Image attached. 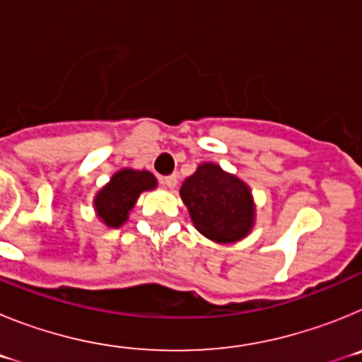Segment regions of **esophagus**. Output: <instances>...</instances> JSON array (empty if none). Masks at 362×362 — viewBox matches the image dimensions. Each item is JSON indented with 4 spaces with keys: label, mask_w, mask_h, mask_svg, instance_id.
I'll return each mask as SVG.
<instances>
[{
    "label": "esophagus",
    "mask_w": 362,
    "mask_h": 362,
    "mask_svg": "<svg viewBox=\"0 0 362 362\" xmlns=\"http://www.w3.org/2000/svg\"><path fill=\"white\" fill-rule=\"evenodd\" d=\"M161 183L165 185L166 188H175V185H177V175H175V174L165 175V177L161 179Z\"/></svg>",
    "instance_id": "obj_1"
}]
</instances>
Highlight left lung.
<instances>
[{"label": "left lung", "mask_w": 362, "mask_h": 362, "mask_svg": "<svg viewBox=\"0 0 362 362\" xmlns=\"http://www.w3.org/2000/svg\"><path fill=\"white\" fill-rule=\"evenodd\" d=\"M192 223L204 238L235 243L250 233L255 221L250 187L216 163H203L179 190Z\"/></svg>", "instance_id": "obj_1"}]
</instances>
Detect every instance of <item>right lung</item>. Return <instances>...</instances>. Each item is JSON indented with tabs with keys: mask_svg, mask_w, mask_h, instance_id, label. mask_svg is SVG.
Here are the masks:
<instances>
[{
	"mask_svg": "<svg viewBox=\"0 0 362 362\" xmlns=\"http://www.w3.org/2000/svg\"><path fill=\"white\" fill-rule=\"evenodd\" d=\"M158 187V179L146 170L123 168L98 192L94 199L95 214L110 228H119L129 219L139 194Z\"/></svg>",
	"mask_w": 362,
	"mask_h": 362,
	"instance_id": "right-lung-1",
	"label": "right lung"
}]
</instances>
